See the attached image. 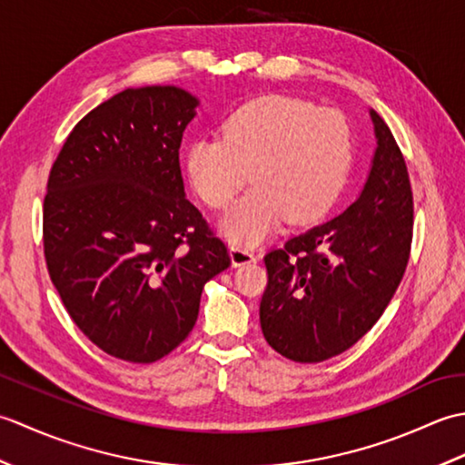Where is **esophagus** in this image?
<instances>
[{
  "label": "esophagus",
  "mask_w": 465,
  "mask_h": 465,
  "mask_svg": "<svg viewBox=\"0 0 465 465\" xmlns=\"http://www.w3.org/2000/svg\"><path fill=\"white\" fill-rule=\"evenodd\" d=\"M230 258H232L233 268H240V265H243V263L255 262V253L250 248H245V245H242V243H232L230 245Z\"/></svg>",
  "instance_id": "34e87169"
}]
</instances>
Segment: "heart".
<instances>
[{
    "label": "heart",
    "mask_w": 465,
    "mask_h": 465,
    "mask_svg": "<svg viewBox=\"0 0 465 465\" xmlns=\"http://www.w3.org/2000/svg\"><path fill=\"white\" fill-rule=\"evenodd\" d=\"M353 163V132L333 107L288 95L240 105L222 124V137H195L185 172L212 207L230 205L252 172L255 183L223 215L222 230L242 245L268 238L290 215L320 220L338 202Z\"/></svg>",
    "instance_id": "b5f03b06"
}]
</instances>
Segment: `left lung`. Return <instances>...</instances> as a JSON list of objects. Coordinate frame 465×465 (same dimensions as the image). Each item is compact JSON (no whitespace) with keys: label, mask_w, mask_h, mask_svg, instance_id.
Masks as SVG:
<instances>
[{"label":"left lung","mask_w":465,"mask_h":465,"mask_svg":"<svg viewBox=\"0 0 465 465\" xmlns=\"http://www.w3.org/2000/svg\"><path fill=\"white\" fill-rule=\"evenodd\" d=\"M371 170L358 200L333 220L265 255L263 338L283 358L318 363L350 350L381 318L406 272L413 197L406 160L370 110Z\"/></svg>","instance_id":"8db88e82"}]
</instances>
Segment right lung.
Masks as SVG:
<instances>
[{
    "instance_id": "obj_1",
    "label": "right lung",
    "mask_w": 465,
    "mask_h": 465,
    "mask_svg": "<svg viewBox=\"0 0 465 465\" xmlns=\"http://www.w3.org/2000/svg\"><path fill=\"white\" fill-rule=\"evenodd\" d=\"M197 97L127 87L67 135L44 200L49 278L77 328L132 363L162 360L193 330L225 243L187 200L180 145Z\"/></svg>"
}]
</instances>
